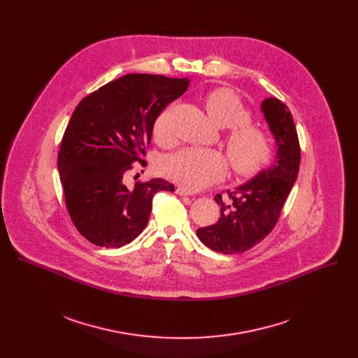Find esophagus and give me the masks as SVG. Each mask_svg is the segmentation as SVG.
I'll use <instances>...</instances> for the list:
<instances>
[{"mask_svg": "<svg viewBox=\"0 0 358 358\" xmlns=\"http://www.w3.org/2000/svg\"><path fill=\"white\" fill-rule=\"evenodd\" d=\"M176 192H177L178 195H181V196H185V195H191V192H189L188 189H185L184 187H178V188L176 189Z\"/></svg>", "mask_w": 358, "mask_h": 358, "instance_id": "34e87169", "label": "esophagus"}]
</instances>
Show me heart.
Returning <instances> with one entry per match:
<instances>
[{"label":"heart","mask_w":358,"mask_h":358,"mask_svg":"<svg viewBox=\"0 0 358 358\" xmlns=\"http://www.w3.org/2000/svg\"><path fill=\"white\" fill-rule=\"evenodd\" d=\"M203 105L210 117L224 129L225 147L232 171L239 177H252L269 164L273 156L275 140L262 124L249 122L250 109L242 99L228 87L210 90L203 97ZM169 112H163L152 133L160 144L171 141L167 124ZM227 157L218 150L187 147L167 156L162 162V171L170 180L189 191L202 189L220 181L227 173Z\"/></svg>","instance_id":"obj_1"}]
</instances>
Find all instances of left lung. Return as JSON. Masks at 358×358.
<instances>
[{
	"mask_svg": "<svg viewBox=\"0 0 358 358\" xmlns=\"http://www.w3.org/2000/svg\"><path fill=\"white\" fill-rule=\"evenodd\" d=\"M262 112L276 138L275 163L235 191H227V196L225 191L217 194L220 220L196 229L199 241L215 252L241 253L265 239L278 224L297 178L300 144L292 113L278 99H266Z\"/></svg>",
	"mask_w": 358,
	"mask_h": 358,
	"instance_id": "8db88e82",
	"label": "left lung"
}]
</instances>
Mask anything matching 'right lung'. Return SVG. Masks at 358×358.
I'll return each instance as SVG.
<instances>
[{"instance_id":"obj_1","label":"right lung","mask_w":358,"mask_h":358,"mask_svg":"<svg viewBox=\"0 0 358 358\" xmlns=\"http://www.w3.org/2000/svg\"><path fill=\"white\" fill-rule=\"evenodd\" d=\"M188 79L129 73L85 96L64 133L58 170L69 217L89 242L120 248L148 222L152 196L174 192L163 178L127 188L124 174L144 160L156 119Z\"/></svg>"}]
</instances>
